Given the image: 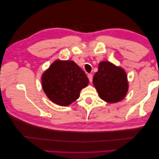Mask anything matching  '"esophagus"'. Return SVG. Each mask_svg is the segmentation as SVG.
<instances>
[{"instance_id":"34e87169","label":"esophagus","mask_w":159,"mask_h":159,"mask_svg":"<svg viewBox=\"0 0 159 159\" xmlns=\"http://www.w3.org/2000/svg\"><path fill=\"white\" fill-rule=\"evenodd\" d=\"M88 79H89V82L90 83H92V79H93V76H92V74H88Z\"/></svg>"}]
</instances>
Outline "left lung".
<instances>
[{
    "label": "left lung",
    "instance_id": "obj_1",
    "mask_svg": "<svg viewBox=\"0 0 159 159\" xmlns=\"http://www.w3.org/2000/svg\"><path fill=\"white\" fill-rule=\"evenodd\" d=\"M93 83L100 98L110 104L122 100L129 87L126 71L107 61L99 63Z\"/></svg>",
    "mask_w": 159,
    "mask_h": 159
}]
</instances>
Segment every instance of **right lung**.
I'll return each instance as SVG.
<instances>
[{"label":"right lung","instance_id":"1","mask_svg":"<svg viewBox=\"0 0 159 159\" xmlns=\"http://www.w3.org/2000/svg\"><path fill=\"white\" fill-rule=\"evenodd\" d=\"M88 84L85 73L73 61L57 59L42 75V86L46 96L62 107L76 101Z\"/></svg>","mask_w":159,"mask_h":159}]
</instances>
